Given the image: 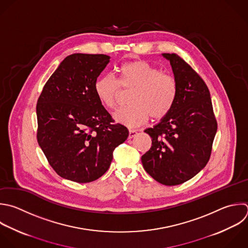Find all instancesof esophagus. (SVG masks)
I'll list each match as a JSON object with an SVG mask.
<instances>
[{
  "instance_id": "obj_1",
  "label": "esophagus",
  "mask_w": 248,
  "mask_h": 248,
  "mask_svg": "<svg viewBox=\"0 0 248 248\" xmlns=\"http://www.w3.org/2000/svg\"><path fill=\"white\" fill-rule=\"evenodd\" d=\"M138 132L135 129H129V139H133L137 136Z\"/></svg>"
}]
</instances>
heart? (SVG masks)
Wrapping results in <instances>:
<instances>
[{"mask_svg":"<svg viewBox=\"0 0 248 248\" xmlns=\"http://www.w3.org/2000/svg\"><path fill=\"white\" fill-rule=\"evenodd\" d=\"M117 79L109 75L99 77L94 91L99 102L108 110L116 108L121 89H133L129 96L131 106L114 114L116 122L135 127L152 119L160 120L172 109L177 94L176 78L141 60L123 63L117 71Z\"/></svg>","mask_w":248,"mask_h":248,"instance_id":"heart-1","label":"heart"}]
</instances>
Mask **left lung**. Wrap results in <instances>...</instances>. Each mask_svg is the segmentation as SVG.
Here are the masks:
<instances>
[{
	"label": "left lung",
	"mask_w": 248,
	"mask_h": 248,
	"mask_svg": "<svg viewBox=\"0 0 248 248\" xmlns=\"http://www.w3.org/2000/svg\"><path fill=\"white\" fill-rule=\"evenodd\" d=\"M178 83L171 111L144 132L151 148L141 156L145 171L167 186L181 184L207 164L217 131L209 90L202 78L182 58L163 53Z\"/></svg>",
	"instance_id": "1"
}]
</instances>
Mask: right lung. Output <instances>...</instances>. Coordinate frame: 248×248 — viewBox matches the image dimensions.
I'll return each mask as SVG.
<instances>
[{
	"mask_svg": "<svg viewBox=\"0 0 248 248\" xmlns=\"http://www.w3.org/2000/svg\"><path fill=\"white\" fill-rule=\"evenodd\" d=\"M110 57L75 53L66 57L46 83L37 104L39 145L61 177L87 183L109 168L112 153L128 129L99 102L94 83Z\"/></svg>",
	"mask_w": 248,
	"mask_h": 248,
	"instance_id": "obj_1",
	"label": "right lung"
}]
</instances>
